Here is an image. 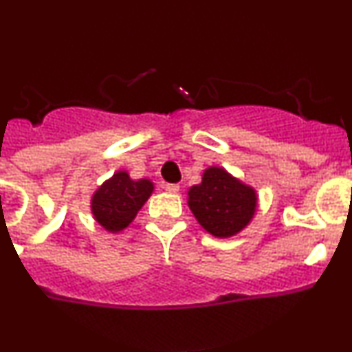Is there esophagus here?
<instances>
[{"instance_id": "34e87169", "label": "esophagus", "mask_w": 352, "mask_h": 352, "mask_svg": "<svg viewBox=\"0 0 352 352\" xmlns=\"http://www.w3.org/2000/svg\"><path fill=\"white\" fill-rule=\"evenodd\" d=\"M165 190H167L168 193H177L180 190V187L177 184H167L165 185Z\"/></svg>"}]
</instances>
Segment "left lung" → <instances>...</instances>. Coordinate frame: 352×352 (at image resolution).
Wrapping results in <instances>:
<instances>
[{
	"label": "left lung",
	"instance_id": "1",
	"mask_svg": "<svg viewBox=\"0 0 352 352\" xmlns=\"http://www.w3.org/2000/svg\"><path fill=\"white\" fill-rule=\"evenodd\" d=\"M188 207L208 233L228 238L250 223L256 210V195L252 187L233 179L223 168L210 167L201 184L188 190Z\"/></svg>",
	"mask_w": 352,
	"mask_h": 352
}]
</instances>
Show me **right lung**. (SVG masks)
<instances>
[{
    "instance_id": "add662e5",
    "label": "right lung",
    "mask_w": 352,
    "mask_h": 352,
    "mask_svg": "<svg viewBox=\"0 0 352 352\" xmlns=\"http://www.w3.org/2000/svg\"><path fill=\"white\" fill-rule=\"evenodd\" d=\"M152 190L151 180H132L127 172H117L94 193L91 201L92 213L107 232H120L134 220Z\"/></svg>"
}]
</instances>
